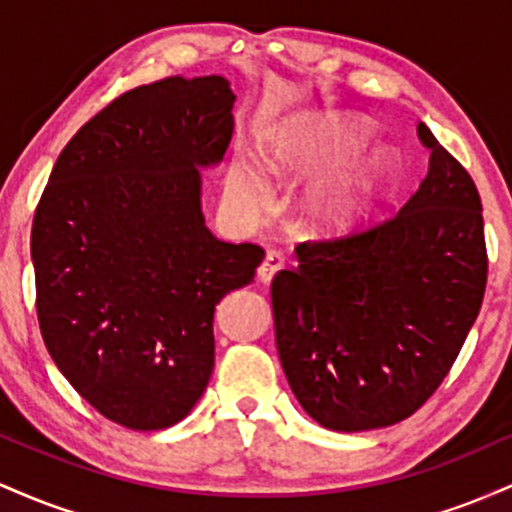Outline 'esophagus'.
Listing matches in <instances>:
<instances>
[{"label":"esophagus","instance_id":"34e87169","mask_svg":"<svg viewBox=\"0 0 512 512\" xmlns=\"http://www.w3.org/2000/svg\"><path fill=\"white\" fill-rule=\"evenodd\" d=\"M279 269H284V255L276 250H269L267 255H264V262L260 264V269H257V276H260L262 284H269Z\"/></svg>","mask_w":512,"mask_h":512}]
</instances>
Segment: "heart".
<instances>
[{
    "label": "heart",
    "instance_id": "heart-1",
    "mask_svg": "<svg viewBox=\"0 0 512 512\" xmlns=\"http://www.w3.org/2000/svg\"><path fill=\"white\" fill-rule=\"evenodd\" d=\"M363 137L361 122L339 115L293 117L264 134L260 156L269 173L279 178L317 175L301 202L305 226L315 236L339 238L363 226L395 175L397 154L390 144L375 142L348 157ZM228 195L248 211L267 202V185L248 156L233 158Z\"/></svg>",
    "mask_w": 512,
    "mask_h": 512
}]
</instances>
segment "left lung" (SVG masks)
I'll use <instances>...</instances> for the list:
<instances>
[{
  "mask_svg": "<svg viewBox=\"0 0 512 512\" xmlns=\"http://www.w3.org/2000/svg\"><path fill=\"white\" fill-rule=\"evenodd\" d=\"M428 173L390 221L298 245L272 281L276 349L317 424L356 433L399 424L443 383L486 289L481 199L431 129Z\"/></svg>",
  "mask_w": 512,
  "mask_h": 512,
  "instance_id": "left-lung-1",
  "label": "left lung"
}]
</instances>
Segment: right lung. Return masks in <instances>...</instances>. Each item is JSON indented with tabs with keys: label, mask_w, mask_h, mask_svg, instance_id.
Returning <instances> with one entry per match:
<instances>
[{
	"label": "right lung",
	"mask_w": 512,
	"mask_h": 512,
	"mask_svg": "<svg viewBox=\"0 0 512 512\" xmlns=\"http://www.w3.org/2000/svg\"><path fill=\"white\" fill-rule=\"evenodd\" d=\"M228 79L168 76L127 91L64 146L35 209L31 260L52 361L105 419L158 431L214 370V310L264 250L223 243L202 173L233 137Z\"/></svg>",
	"instance_id": "1"
}]
</instances>
